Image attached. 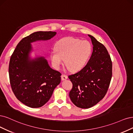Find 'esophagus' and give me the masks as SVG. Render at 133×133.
Returning <instances> with one entry per match:
<instances>
[{
    "label": "esophagus",
    "instance_id": "34e87169",
    "mask_svg": "<svg viewBox=\"0 0 133 133\" xmlns=\"http://www.w3.org/2000/svg\"><path fill=\"white\" fill-rule=\"evenodd\" d=\"M67 78H68L67 76H66V75H62L61 76V79H62V81L66 80V79H67Z\"/></svg>",
    "mask_w": 133,
    "mask_h": 133
}]
</instances>
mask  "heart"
<instances>
[{
	"label": "heart",
	"mask_w": 133,
	"mask_h": 133,
	"mask_svg": "<svg viewBox=\"0 0 133 133\" xmlns=\"http://www.w3.org/2000/svg\"><path fill=\"white\" fill-rule=\"evenodd\" d=\"M92 52L91 44L87 40H81L73 37L59 40L55 46V51L50 53L53 67L58 70L64 59L65 66L72 72L82 69Z\"/></svg>",
	"instance_id": "heart-1"
}]
</instances>
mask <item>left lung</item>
Instances as JSON below:
<instances>
[{
	"label": "left lung",
	"instance_id": "8db88e82",
	"mask_svg": "<svg viewBox=\"0 0 133 133\" xmlns=\"http://www.w3.org/2000/svg\"><path fill=\"white\" fill-rule=\"evenodd\" d=\"M93 52L82 70L68 76L73 87L71 101L78 108L87 109L101 101L108 91L112 76V62L105 47L92 35Z\"/></svg>",
	"mask_w": 133,
	"mask_h": 133
}]
</instances>
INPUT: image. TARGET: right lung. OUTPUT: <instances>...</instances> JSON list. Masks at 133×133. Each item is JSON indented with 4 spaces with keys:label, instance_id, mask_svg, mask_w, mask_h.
Segmentation results:
<instances>
[{
    "label": "right lung",
    "instance_id": "add662e5",
    "mask_svg": "<svg viewBox=\"0 0 133 133\" xmlns=\"http://www.w3.org/2000/svg\"><path fill=\"white\" fill-rule=\"evenodd\" d=\"M52 31H37L23 38L14 50L9 66L10 83L15 97L31 108H39L49 101L61 82L60 72L51 68L44 57L31 58V43L51 39Z\"/></svg>",
    "mask_w": 133,
    "mask_h": 133
}]
</instances>
